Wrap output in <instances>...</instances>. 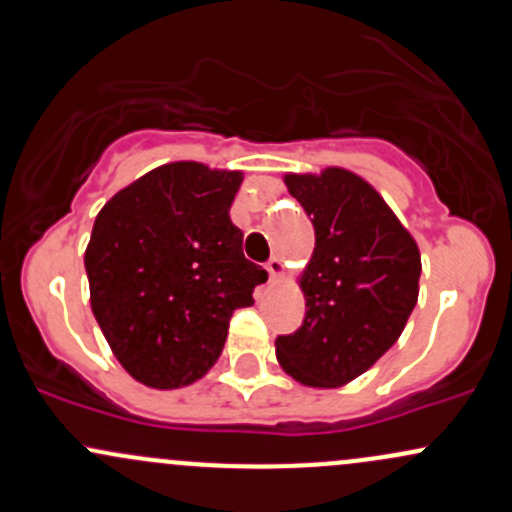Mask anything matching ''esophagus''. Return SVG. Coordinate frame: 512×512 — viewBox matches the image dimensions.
<instances>
[{"label": "esophagus", "instance_id": "esophagus-1", "mask_svg": "<svg viewBox=\"0 0 512 512\" xmlns=\"http://www.w3.org/2000/svg\"><path fill=\"white\" fill-rule=\"evenodd\" d=\"M267 272H270V279L274 282V279H279L282 277V272H284V265H282V260H279V257H270V262H267Z\"/></svg>", "mask_w": 512, "mask_h": 512}]
</instances>
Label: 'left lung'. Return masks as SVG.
Here are the masks:
<instances>
[{
	"label": "left lung",
	"mask_w": 512,
	"mask_h": 512,
	"mask_svg": "<svg viewBox=\"0 0 512 512\" xmlns=\"http://www.w3.org/2000/svg\"><path fill=\"white\" fill-rule=\"evenodd\" d=\"M314 223L301 274L306 316L274 341L277 360L309 387H341L395 346L419 297V247L378 191L353 171L287 174Z\"/></svg>",
	"instance_id": "obj_1"
}]
</instances>
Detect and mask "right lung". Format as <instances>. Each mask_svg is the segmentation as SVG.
Masks as SVG:
<instances>
[{
  "mask_svg": "<svg viewBox=\"0 0 512 512\" xmlns=\"http://www.w3.org/2000/svg\"><path fill=\"white\" fill-rule=\"evenodd\" d=\"M240 184V171L174 161L115 193L95 218L85 250L90 306L142 385L174 390L203 378L233 311L267 282L230 220Z\"/></svg>",
  "mask_w": 512,
  "mask_h": 512,
  "instance_id": "right-lung-1",
  "label": "right lung"
}]
</instances>
